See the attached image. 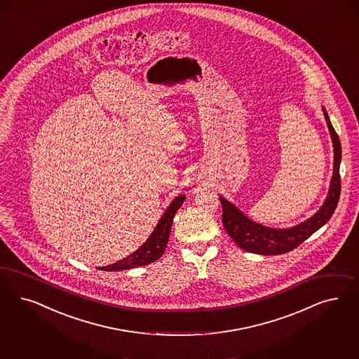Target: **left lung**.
Instances as JSON below:
<instances>
[{
	"label": "left lung",
	"mask_w": 359,
	"mask_h": 359,
	"mask_svg": "<svg viewBox=\"0 0 359 359\" xmlns=\"http://www.w3.org/2000/svg\"><path fill=\"white\" fill-rule=\"evenodd\" d=\"M325 119L330 130V135L334 144V172L329 196L326 198L321 210H318L313 217L305 223L299 224L287 229H276L268 228L261 224L253 223L236 208L233 204L220 198L223 205V225L226 233L232 237V240L241 249L259 253L264 256H274L287 253L302 244L306 238H309L316 231L327 223L337 208L339 195H341V176H339V164H341V142L337 135L333 126L330 123L329 115L323 109Z\"/></svg>",
	"instance_id": "left-lung-1"
}]
</instances>
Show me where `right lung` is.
<instances>
[{"mask_svg": "<svg viewBox=\"0 0 359 359\" xmlns=\"http://www.w3.org/2000/svg\"><path fill=\"white\" fill-rule=\"evenodd\" d=\"M184 200H186V196H183V195H180L173 200L171 205L163 215L161 222L156 225L154 233L149 236V240L136 252L123 260L118 261L112 265L103 266L100 271H127V269H133V268L147 265L154 261L159 260L161 255L164 253V249L168 244L170 232L172 228L173 216L182 207Z\"/></svg>", "mask_w": 359, "mask_h": 359, "instance_id": "1", "label": "right lung"}]
</instances>
